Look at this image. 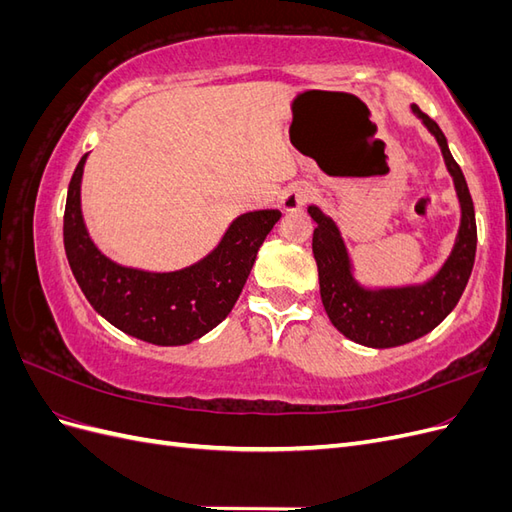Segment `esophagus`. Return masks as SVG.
Wrapping results in <instances>:
<instances>
[{
	"label": "esophagus",
	"instance_id": "1",
	"mask_svg": "<svg viewBox=\"0 0 512 512\" xmlns=\"http://www.w3.org/2000/svg\"><path fill=\"white\" fill-rule=\"evenodd\" d=\"M312 198H314V190L309 188V185H294V188H290V190L282 196V209H284L286 213L301 211Z\"/></svg>",
	"mask_w": 512,
	"mask_h": 512
}]
</instances>
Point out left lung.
<instances>
[{
  "instance_id": "obj_1",
  "label": "left lung",
  "mask_w": 512,
  "mask_h": 512,
  "mask_svg": "<svg viewBox=\"0 0 512 512\" xmlns=\"http://www.w3.org/2000/svg\"><path fill=\"white\" fill-rule=\"evenodd\" d=\"M410 108L436 138L448 175L453 177L461 211L453 250L429 280L406 286L361 284L356 280L352 258L335 220L316 205L307 207L316 222L312 250L324 312L339 333L367 348L404 346L436 329L466 290L476 256V218L466 177L451 156L438 123L421 113L416 104Z\"/></svg>"
}]
</instances>
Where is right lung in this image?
Instances as JSON below:
<instances>
[{
    "label": "right lung",
    "mask_w": 512,
    "mask_h": 512,
    "mask_svg": "<svg viewBox=\"0 0 512 512\" xmlns=\"http://www.w3.org/2000/svg\"><path fill=\"white\" fill-rule=\"evenodd\" d=\"M87 153L68 185L64 247L76 284L96 312L143 342L185 346L200 339L230 314L252 271L256 254L282 218L277 209L241 213L220 243L190 267L145 271L123 267L100 252L89 237L81 209V181Z\"/></svg>",
    "instance_id": "add662e5"
}]
</instances>
